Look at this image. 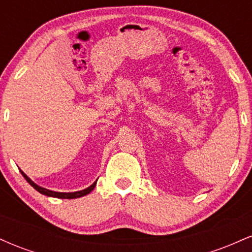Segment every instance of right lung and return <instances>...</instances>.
Returning a JSON list of instances; mask_svg holds the SVG:
<instances>
[{
	"mask_svg": "<svg viewBox=\"0 0 252 252\" xmlns=\"http://www.w3.org/2000/svg\"><path fill=\"white\" fill-rule=\"evenodd\" d=\"M21 174L24 175V178L26 179V180H27L28 184H30L32 187H34V189H35L37 192H40V193H41V194H45V195H47V196H53V198H59V199H76V198H80V196H84V195L89 194V193L94 189V186H96V182H94V184H92L90 187H88V189H83V190H79V192L60 193V192H54V190L46 189H42V187L37 186V185L34 184V182L32 181L31 179L28 178V176L26 175L24 172H22V170H21Z\"/></svg>",
	"mask_w": 252,
	"mask_h": 252,
	"instance_id": "obj_1",
	"label": "right lung"
}]
</instances>
